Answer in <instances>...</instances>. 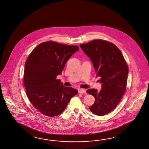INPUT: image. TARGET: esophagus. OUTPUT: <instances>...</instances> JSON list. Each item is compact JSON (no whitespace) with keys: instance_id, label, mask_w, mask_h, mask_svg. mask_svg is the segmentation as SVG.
I'll return each instance as SVG.
<instances>
[{"instance_id":"34e87169","label":"esophagus","mask_w":149,"mask_h":149,"mask_svg":"<svg viewBox=\"0 0 149 149\" xmlns=\"http://www.w3.org/2000/svg\"><path fill=\"white\" fill-rule=\"evenodd\" d=\"M78 92L79 93H82V94H83V93H86V90H85V89H79V90H78Z\"/></svg>"}]
</instances>
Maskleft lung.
Instances as JSON below:
<instances>
[{
    "mask_svg": "<svg viewBox=\"0 0 149 149\" xmlns=\"http://www.w3.org/2000/svg\"><path fill=\"white\" fill-rule=\"evenodd\" d=\"M80 47L92 62L102 84L99 92L95 88L86 91L95 98L90 110L99 116L107 115L117 106L126 90L128 66L121 51L111 42L96 39Z\"/></svg>",
    "mask_w": 149,
    "mask_h": 149,
    "instance_id": "obj_1",
    "label": "left lung"
}]
</instances>
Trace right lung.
Returning <instances> with one entry per match:
<instances>
[{
	"label": "right lung",
	"instance_id": "add662e5",
	"mask_svg": "<svg viewBox=\"0 0 149 149\" xmlns=\"http://www.w3.org/2000/svg\"><path fill=\"white\" fill-rule=\"evenodd\" d=\"M79 50L78 46L49 41L39 44L27 58L24 73L26 93L32 104L43 115H60L77 94V90L64 86L57 76Z\"/></svg>",
	"mask_w": 149,
	"mask_h": 149
}]
</instances>
